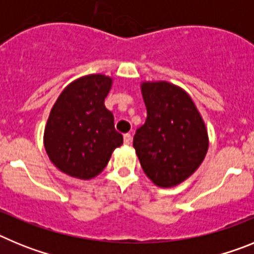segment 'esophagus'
<instances>
[{"instance_id":"esophagus-1","label":"esophagus","mask_w":254,"mask_h":254,"mask_svg":"<svg viewBox=\"0 0 254 254\" xmlns=\"http://www.w3.org/2000/svg\"><path fill=\"white\" fill-rule=\"evenodd\" d=\"M123 141H125L126 145H129V143H131V141H132V136H131V134L126 133L125 136H123Z\"/></svg>"}]
</instances>
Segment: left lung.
I'll return each mask as SVG.
<instances>
[{
  "label": "left lung",
  "instance_id": "1",
  "mask_svg": "<svg viewBox=\"0 0 254 254\" xmlns=\"http://www.w3.org/2000/svg\"><path fill=\"white\" fill-rule=\"evenodd\" d=\"M147 118L133 147L143 172L163 188L176 187L201 165L208 149L205 122L182 87L167 81L141 84Z\"/></svg>",
  "mask_w": 254,
  "mask_h": 254
}]
</instances>
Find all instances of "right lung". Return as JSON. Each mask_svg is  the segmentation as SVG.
I'll list each match as a JSON object with an SVG mask.
<instances>
[{
  "mask_svg": "<svg viewBox=\"0 0 254 254\" xmlns=\"http://www.w3.org/2000/svg\"><path fill=\"white\" fill-rule=\"evenodd\" d=\"M112 82L102 73L82 76L67 85L52 107L44 147L52 163L67 176L94 178L123 143L113 114L104 105Z\"/></svg>",
  "mask_w": 254,
  "mask_h": 254,
  "instance_id": "add662e5",
  "label": "right lung"
}]
</instances>
